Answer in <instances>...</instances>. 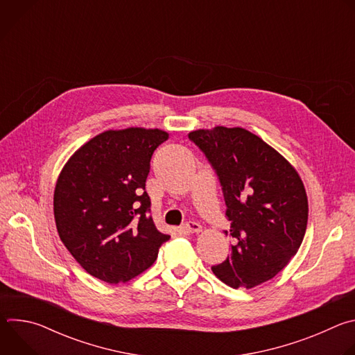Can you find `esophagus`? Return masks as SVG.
<instances>
[{
    "instance_id": "34e87169",
    "label": "esophagus",
    "mask_w": 355,
    "mask_h": 355,
    "mask_svg": "<svg viewBox=\"0 0 355 355\" xmlns=\"http://www.w3.org/2000/svg\"><path fill=\"white\" fill-rule=\"evenodd\" d=\"M182 232H185V233H199V232H202V226L199 223H195V222H188L182 227Z\"/></svg>"
}]
</instances>
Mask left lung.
I'll use <instances>...</instances> for the list:
<instances>
[{
    "label": "left lung",
    "mask_w": 355,
    "mask_h": 355,
    "mask_svg": "<svg viewBox=\"0 0 355 355\" xmlns=\"http://www.w3.org/2000/svg\"><path fill=\"white\" fill-rule=\"evenodd\" d=\"M188 137L218 173L230 230L226 261L212 267L226 285L251 289L274 278L296 254L309 204L296 168L257 135L243 128L198 129Z\"/></svg>",
    "instance_id": "left-lung-1"
}]
</instances>
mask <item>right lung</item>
<instances>
[{
	"label": "right lung",
	"instance_id": "right-lung-1",
	"mask_svg": "<svg viewBox=\"0 0 355 355\" xmlns=\"http://www.w3.org/2000/svg\"><path fill=\"white\" fill-rule=\"evenodd\" d=\"M168 139L162 129L128 128L99 133L63 166L53 193L60 240L92 277L128 282L157 259L170 239L147 214L144 189L153 151Z\"/></svg>",
	"mask_w": 355,
	"mask_h": 355
}]
</instances>
